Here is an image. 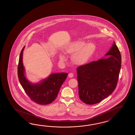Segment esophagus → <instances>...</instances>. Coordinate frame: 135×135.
<instances>
[{
	"label": "esophagus",
	"instance_id": "1",
	"mask_svg": "<svg viewBox=\"0 0 135 135\" xmlns=\"http://www.w3.org/2000/svg\"><path fill=\"white\" fill-rule=\"evenodd\" d=\"M68 76H69V78H73L74 76V74L72 73H69V75H68Z\"/></svg>",
	"mask_w": 135,
	"mask_h": 135
}]
</instances>
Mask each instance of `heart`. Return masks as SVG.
<instances>
[{"label": "heart", "mask_w": 135, "mask_h": 135, "mask_svg": "<svg viewBox=\"0 0 135 135\" xmlns=\"http://www.w3.org/2000/svg\"><path fill=\"white\" fill-rule=\"evenodd\" d=\"M95 50V44L93 42L85 43L83 40H78L67 47L66 52L68 54H72L75 52L72 56V61L75 64L79 65L85 63L93 54ZM59 58L61 60L65 59L63 55H60Z\"/></svg>", "instance_id": "obj_1"}]
</instances>
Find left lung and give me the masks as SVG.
Here are the masks:
<instances>
[{"instance_id":"8db88e82","label":"left lung","mask_w":135,"mask_h":135,"mask_svg":"<svg viewBox=\"0 0 135 135\" xmlns=\"http://www.w3.org/2000/svg\"><path fill=\"white\" fill-rule=\"evenodd\" d=\"M105 55L109 56L77 69L79 97L86 104L99 103L111 95L117 86L122 61L114 42Z\"/></svg>"}]
</instances>
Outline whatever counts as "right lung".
I'll return each mask as SVG.
<instances>
[{
  "instance_id": "right-lung-1",
  "label": "right lung",
  "mask_w": 135,
  "mask_h": 135,
  "mask_svg": "<svg viewBox=\"0 0 135 135\" xmlns=\"http://www.w3.org/2000/svg\"><path fill=\"white\" fill-rule=\"evenodd\" d=\"M21 52L18 66V76L23 90L32 100L38 104L51 103L57 96L58 92L65 80L68 73L52 74L40 83L32 84L26 79L23 64V51Z\"/></svg>"
}]
</instances>
